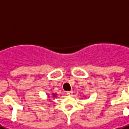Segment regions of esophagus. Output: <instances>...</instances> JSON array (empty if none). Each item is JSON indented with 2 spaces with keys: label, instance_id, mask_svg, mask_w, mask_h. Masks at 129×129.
Instances as JSON below:
<instances>
[{
  "label": "esophagus",
  "instance_id": "obj_1",
  "mask_svg": "<svg viewBox=\"0 0 129 129\" xmlns=\"http://www.w3.org/2000/svg\"><path fill=\"white\" fill-rule=\"evenodd\" d=\"M73 93V91H67V94L68 95H72Z\"/></svg>",
  "mask_w": 129,
  "mask_h": 129
}]
</instances>
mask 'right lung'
<instances>
[{
	"label": "right lung",
	"instance_id": "right-lung-1",
	"mask_svg": "<svg viewBox=\"0 0 129 129\" xmlns=\"http://www.w3.org/2000/svg\"><path fill=\"white\" fill-rule=\"evenodd\" d=\"M56 96H57V93H52V94L51 95H48V98L52 97L53 98H55Z\"/></svg>",
	"mask_w": 129,
	"mask_h": 129
}]
</instances>
